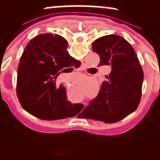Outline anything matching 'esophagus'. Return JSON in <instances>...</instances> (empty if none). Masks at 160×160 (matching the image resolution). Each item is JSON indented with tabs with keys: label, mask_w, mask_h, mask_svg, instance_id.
Returning a JSON list of instances; mask_svg holds the SVG:
<instances>
[{
	"label": "esophagus",
	"mask_w": 160,
	"mask_h": 160,
	"mask_svg": "<svg viewBox=\"0 0 160 160\" xmlns=\"http://www.w3.org/2000/svg\"><path fill=\"white\" fill-rule=\"evenodd\" d=\"M72 84H73V83H71V82H68V84H66L67 85V87H71V85H72Z\"/></svg>",
	"instance_id": "esophagus-1"
}]
</instances>
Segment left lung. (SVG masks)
<instances>
[{
	"instance_id": "left-lung-1",
	"label": "left lung",
	"mask_w": 160,
	"mask_h": 160,
	"mask_svg": "<svg viewBox=\"0 0 160 160\" xmlns=\"http://www.w3.org/2000/svg\"><path fill=\"white\" fill-rule=\"evenodd\" d=\"M92 50L100 56L99 66L111 65L97 97L82 111V117L114 123L136 110L141 100L143 72L134 49L123 37L108 35L96 39Z\"/></svg>"
}]
</instances>
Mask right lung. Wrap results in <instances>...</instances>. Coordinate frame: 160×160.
<instances>
[{
	"label": "right lung",
	"instance_id": "obj_1",
	"mask_svg": "<svg viewBox=\"0 0 160 160\" xmlns=\"http://www.w3.org/2000/svg\"><path fill=\"white\" fill-rule=\"evenodd\" d=\"M66 39L59 35L40 34L32 39L20 58L17 95L22 108L43 120H56L77 115L84 105L67 100L62 85L56 79L65 68L79 63L67 51Z\"/></svg>",
	"mask_w": 160,
	"mask_h": 160
}]
</instances>
